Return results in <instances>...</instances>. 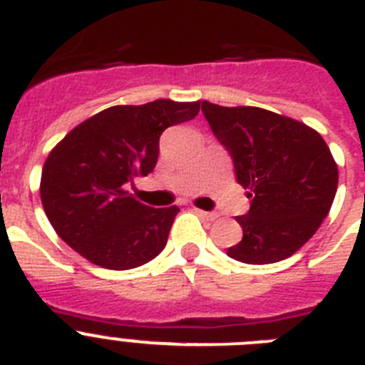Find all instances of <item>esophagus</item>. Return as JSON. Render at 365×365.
Returning a JSON list of instances; mask_svg holds the SVG:
<instances>
[{"mask_svg":"<svg viewBox=\"0 0 365 365\" xmlns=\"http://www.w3.org/2000/svg\"><path fill=\"white\" fill-rule=\"evenodd\" d=\"M197 212L199 217L206 219V221H215V219L219 217V214H215V212H205V210H195Z\"/></svg>","mask_w":365,"mask_h":365,"instance_id":"1","label":"esophagus"}]
</instances>
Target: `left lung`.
<instances>
[{
	"label": "left lung",
	"instance_id": "left-lung-1",
	"mask_svg": "<svg viewBox=\"0 0 365 365\" xmlns=\"http://www.w3.org/2000/svg\"><path fill=\"white\" fill-rule=\"evenodd\" d=\"M202 113L252 199L248 214L237 217L243 240L227 254L250 265L291 257L320 228L336 195L329 146L307 124L269 109L202 100Z\"/></svg>",
	"mask_w": 365,
	"mask_h": 365
}]
</instances>
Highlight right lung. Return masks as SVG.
Here are the masks:
<instances>
[{
    "instance_id": "1",
    "label": "right lung",
    "mask_w": 365,
    "mask_h": 365,
    "mask_svg": "<svg viewBox=\"0 0 365 365\" xmlns=\"http://www.w3.org/2000/svg\"><path fill=\"white\" fill-rule=\"evenodd\" d=\"M199 109V100L168 98L113 106L71 130L41 170V205L56 234L104 269H135L159 256L179 208L143 205L125 185L153 172L160 133Z\"/></svg>"
}]
</instances>
